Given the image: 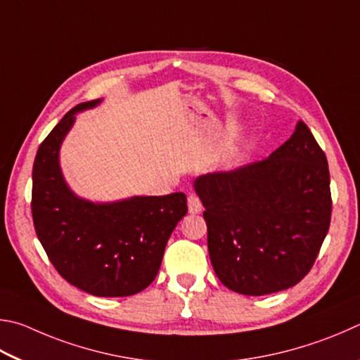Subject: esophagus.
<instances>
[{"instance_id": "obj_1", "label": "esophagus", "mask_w": 360, "mask_h": 360, "mask_svg": "<svg viewBox=\"0 0 360 360\" xmlns=\"http://www.w3.org/2000/svg\"><path fill=\"white\" fill-rule=\"evenodd\" d=\"M188 209H190V213H193V215L202 212V202H200V199L196 194H190L188 196Z\"/></svg>"}]
</instances>
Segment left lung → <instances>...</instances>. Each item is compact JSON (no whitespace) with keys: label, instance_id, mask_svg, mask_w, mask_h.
I'll use <instances>...</instances> for the list:
<instances>
[{"label":"left lung","instance_id":"left-lung-1","mask_svg":"<svg viewBox=\"0 0 360 360\" xmlns=\"http://www.w3.org/2000/svg\"><path fill=\"white\" fill-rule=\"evenodd\" d=\"M205 207L207 245L226 288L264 295L310 272L332 215L329 164L304 122L262 161L194 181Z\"/></svg>","mask_w":360,"mask_h":360}]
</instances>
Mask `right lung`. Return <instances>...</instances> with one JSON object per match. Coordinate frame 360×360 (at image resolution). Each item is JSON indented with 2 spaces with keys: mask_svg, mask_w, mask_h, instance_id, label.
Returning a JSON list of instances; mask_svg holds the SVG:
<instances>
[{
  "mask_svg": "<svg viewBox=\"0 0 360 360\" xmlns=\"http://www.w3.org/2000/svg\"><path fill=\"white\" fill-rule=\"evenodd\" d=\"M69 110L37 148L33 164L31 213L37 238L63 278L98 297H126L156 278L164 248L176 223L186 215L184 193L93 204L74 196L63 180L58 151L71 129Z\"/></svg>",
  "mask_w": 360,
  "mask_h": 360,
  "instance_id": "right-lung-1",
  "label": "right lung"
}]
</instances>
